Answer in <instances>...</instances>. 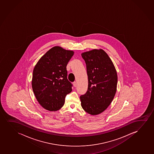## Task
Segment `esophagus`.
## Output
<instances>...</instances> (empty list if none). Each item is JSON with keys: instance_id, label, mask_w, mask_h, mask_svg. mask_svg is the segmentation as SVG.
Here are the masks:
<instances>
[{"instance_id": "34e87169", "label": "esophagus", "mask_w": 154, "mask_h": 154, "mask_svg": "<svg viewBox=\"0 0 154 154\" xmlns=\"http://www.w3.org/2000/svg\"><path fill=\"white\" fill-rule=\"evenodd\" d=\"M73 86H74V87H76V82H75H75H73Z\"/></svg>"}]
</instances>
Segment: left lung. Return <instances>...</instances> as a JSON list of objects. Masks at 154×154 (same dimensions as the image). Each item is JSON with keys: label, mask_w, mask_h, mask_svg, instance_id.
<instances>
[{"label": "left lung", "mask_w": 154, "mask_h": 154, "mask_svg": "<svg viewBox=\"0 0 154 154\" xmlns=\"http://www.w3.org/2000/svg\"><path fill=\"white\" fill-rule=\"evenodd\" d=\"M88 76L86 93L80 96L82 108L91 115H98L111 104L116 92L117 72L110 57L102 49L81 54Z\"/></svg>", "instance_id": "8db88e82"}]
</instances>
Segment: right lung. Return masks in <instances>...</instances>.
I'll list each match as a JSON object with an SVG mask.
<instances>
[{
  "mask_svg": "<svg viewBox=\"0 0 154 154\" xmlns=\"http://www.w3.org/2000/svg\"><path fill=\"white\" fill-rule=\"evenodd\" d=\"M74 52L55 46L47 52L35 66L32 88L38 102L50 111L63 106L66 95L72 91L67 79L66 66Z\"/></svg>",
  "mask_w": 154,
  "mask_h": 154,
  "instance_id": "add662e5",
  "label": "right lung"
}]
</instances>
